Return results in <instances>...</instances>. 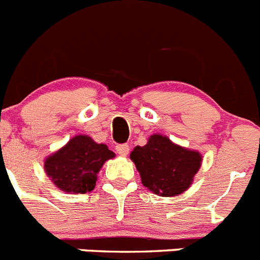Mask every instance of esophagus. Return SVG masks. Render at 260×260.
I'll use <instances>...</instances> for the list:
<instances>
[{"label": "esophagus", "instance_id": "1", "mask_svg": "<svg viewBox=\"0 0 260 260\" xmlns=\"http://www.w3.org/2000/svg\"><path fill=\"white\" fill-rule=\"evenodd\" d=\"M116 151L118 155L121 156H127L128 152H130V146L128 144H117L116 146Z\"/></svg>", "mask_w": 260, "mask_h": 260}]
</instances>
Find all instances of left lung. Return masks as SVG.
I'll use <instances>...</instances> for the list:
<instances>
[{"mask_svg": "<svg viewBox=\"0 0 260 260\" xmlns=\"http://www.w3.org/2000/svg\"><path fill=\"white\" fill-rule=\"evenodd\" d=\"M142 183L161 197H176L189 189L202 165L198 151L174 144L168 137L153 134L146 146H137L130 153Z\"/></svg>", "mask_w": 260, "mask_h": 260, "instance_id": "8db88e82", "label": "left lung"}]
</instances>
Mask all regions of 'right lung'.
I'll list each match as a JSON object with an SVG mask.
<instances>
[{"label":"right lung","mask_w":260,"mask_h":260,"mask_svg":"<svg viewBox=\"0 0 260 260\" xmlns=\"http://www.w3.org/2000/svg\"><path fill=\"white\" fill-rule=\"evenodd\" d=\"M113 157L114 152L108 150L107 144L96 143L87 135H77L45 158L44 169L59 190L84 194L95 189L98 173Z\"/></svg>","instance_id":"add662e5"}]
</instances>
